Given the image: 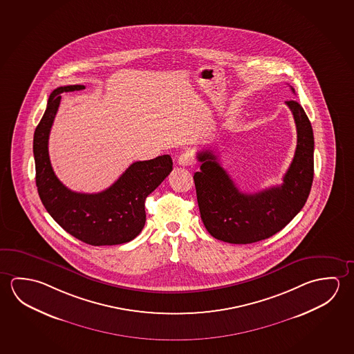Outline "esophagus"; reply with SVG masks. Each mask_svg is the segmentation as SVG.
Instances as JSON below:
<instances>
[{
	"mask_svg": "<svg viewBox=\"0 0 354 354\" xmlns=\"http://www.w3.org/2000/svg\"><path fill=\"white\" fill-rule=\"evenodd\" d=\"M178 164L181 165V167H190V165H192L194 164V157H192V153L185 151V153L180 154L179 158H178Z\"/></svg>",
	"mask_w": 354,
	"mask_h": 354,
	"instance_id": "esophagus-1",
	"label": "esophagus"
}]
</instances>
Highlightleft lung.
Returning <instances> with one entry per match:
<instances>
[{
	"mask_svg": "<svg viewBox=\"0 0 354 354\" xmlns=\"http://www.w3.org/2000/svg\"><path fill=\"white\" fill-rule=\"evenodd\" d=\"M292 93L294 88L291 87ZM288 104L295 120L297 145L283 184L257 194L239 192L212 151L197 153L194 174L201 220L209 234L227 243H254L281 231L301 211L313 180V132L301 104Z\"/></svg>",
	"mask_w": 354,
	"mask_h": 354,
	"instance_id": "1",
	"label": "left lung"
}]
</instances>
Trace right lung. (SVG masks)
<instances>
[{
    "mask_svg": "<svg viewBox=\"0 0 354 354\" xmlns=\"http://www.w3.org/2000/svg\"><path fill=\"white\" fill-rule=\"evenodd\" d=\"M84 88V85H69L50 93L33 140L35 184L48 214L71 236L91 245L127 243L142 232L145 198L170 174L173 160L167 154L133 162L115 184L97 194L71 192L63 185L54 174L48 140L62 99L60 93Z\"/></svg>",
    "mask_w": 354,
    "mask_h": 354,
    "instance_id": "add662e5",
    "label": "right lung"
}]
</instances>
